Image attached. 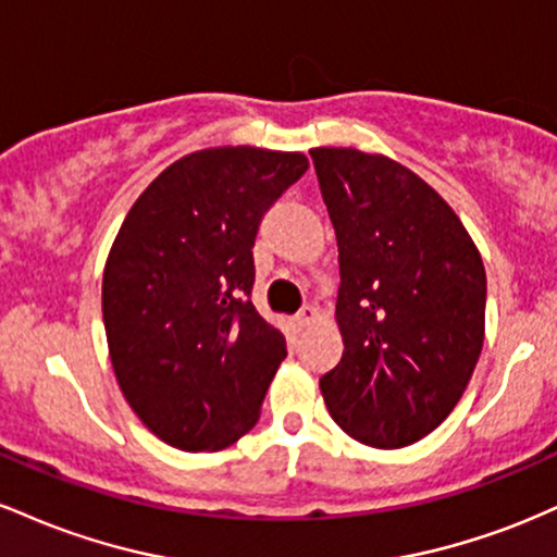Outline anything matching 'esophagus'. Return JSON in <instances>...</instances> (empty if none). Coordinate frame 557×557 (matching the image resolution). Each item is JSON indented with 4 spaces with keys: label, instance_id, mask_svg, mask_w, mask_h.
Here are the masks:
<instances>
[{
    "label": "esophagus",
    "instance_id": "1",
    "mask_svg": "<svg viewBox=\"0 0 557 557\" xmlns=\"http://www.w3.org/2000/svg\"><path fill=\"white\" fill-rule=\"evenodd\" d=\"M317 317H319V309L317 306H304V309L298 311V317H296V324L298 327H309V324H314L317 322Z\"/></svg>",
    "mask_w": 557,
    "mask_h": 557
}]
</instances>
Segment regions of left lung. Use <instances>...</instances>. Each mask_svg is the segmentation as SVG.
<instances>
[{
  "label": "left lung",
  "instance_id": "left-lung-1",
  "mask_svg": "<svg viewBox=\"0 0 557 557\" xmlns=\"http://www.w3.org/2000/svg\"><path fill=\"white\" fill-rule=\"evenodd\" d=\"M309 154L341 251L343 359L319 380L324 403L363 445H413L450 417L482 354V253L406 164L345 146Z\"/></svg>",
  "mask_w": 557,
  "mask_h": 557
}]
</instances>
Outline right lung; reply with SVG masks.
<instances>
[{"label": "right lung", "instance_id": "right-lung-1", "mask_svg": "<svg viewBox=\"0 0 557 557\" xmlns=\"http://www.w3.org/2000/svg\"><path fill=\"white\" fill-rule=\"evenodd\" d=\"M306 170L300 151H190L120 225L101 277L112 369L133 413L177 450H222L259 421L287 350L251 304V248Z\"/></svg>", "mask_w": 557, "mask_h": 557}]
</instances>
